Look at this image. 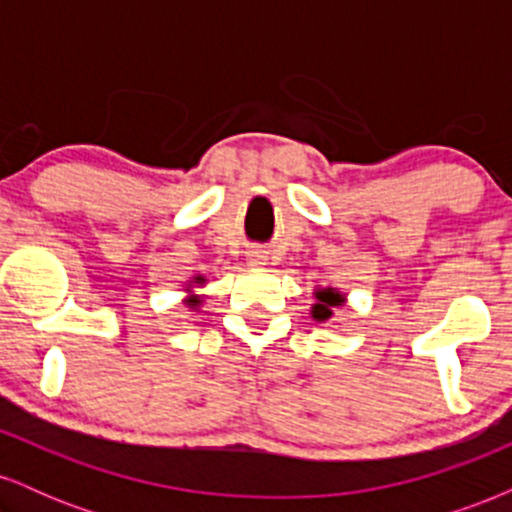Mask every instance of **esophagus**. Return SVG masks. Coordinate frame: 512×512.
I'll return each instance as SVG.
<instances>
[{
	"label": "esophagus",
	"mask_w": 512,
	"mask_h": 512,
	"mask_svg": "<svg viewBox=\"0 0 512 512\" xmlns=\"http://www.w3.org/2000/svg\"><path fill=\"white\" fill-rule=\"evenodd\" d=\"M248 264L250 267H262V264H267V252L260 250V248H252L248 250Z\"/></svg>",
	"instance_id": "1"
}]
</instances>
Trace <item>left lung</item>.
Segmentation results:
<instances>
[{"label":"left lung","mask_w":512,"mask_h":512,"mask_svg":"<svg viewBox=\"0 0 512 512\" xmlns=\"http://www.w3.org/2000/svg\"><path fill=\"white\" fill-rule=\"evenodd\" d=\"M315 305L313 310H310V315H313V320L317 322H325L332 317V308H339V305H344V293L337 291V289H315Z\"/></svg>","instance_id":"1"}]
</instances>
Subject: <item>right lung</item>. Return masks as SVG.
<instances>
[{
  "label": "right lung",
  "mask_w": 512,
  "mask_h": 512,
  "mask_svg": "<svg viewBox=\"0 0 512 512\" xmlns=\"http://www.w3.org/2000/svg\"><path fill=\"white\" fill-rule=\"evenodd\" d=\"M197 281H202V276H197ZM187 305H192V308H195V305H202V298H187Z\"/></svg>",
  "instance_id": "add662e5"
}]
</instances>
